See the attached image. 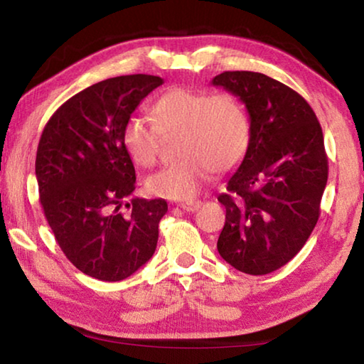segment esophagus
Wrapping results in <instances>:
<instances>
[{
  "label": "esophagus",
  "instance_id": "esophagus-1",
  "mask_svg": "<svg viewBox=\"0 0 364 364\" xmlns=\"http://www.w3.org/2000/svg\"><path fill=\"white\" fill-rule=\"evenodd\" d=\"M200 205H202L200 200H186V202H180V204H178V207L183 208L184 212H196Z\"/></svg>",
  "mask_w": 364,
  "mask_h": 364
}]
</instances>
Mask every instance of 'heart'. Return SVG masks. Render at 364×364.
<instances>
[{
    "instance_id": "heart-1",
    "label": "heart",
    "mask_w": 364,
    "mask_h": 364,
    "mask_svg": "<svg viewBox=\"0 0 364 364\" xmlns=\"http://www.w3.org/2000/svg\"><path fill=\"white\" fill-rule=\"evenodd\" d=\"M154 120L133 115L122 128V141L143 167L157 162L162 134L181 133V159L147 178L157 197L189 200L212 171L226 173L242 162L250 144V119L244 104L230 93L171 88L152 104Z\"/></svg>"
}]
</instances>
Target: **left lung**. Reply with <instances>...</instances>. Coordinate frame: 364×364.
I'll use <instances>...</instances> for the list:
<instances>
[{
  "instance_id": "obj_1",
  "label": "left lung",
  "mask_w": 364,
  "mask_h": 364,
  "mask_svg": "<svg viewBox=\"0 0 364 364\" xmlns=\"http://www.w3.org/2000/svg\"><path fill=\"white\" fill-rule=\"evenodd\" d=\"M249 112L250 144L218 196L226 221L217 249L247 274H268L299 254L319 218L328 183L321 125L297 91L258 72L212 80Z\"/></svg>"
}]
</instances>
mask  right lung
<instances>
[{"instance_id":"obj_1","label":"right lung","mask_w":364,"mask_h":364,"mask_svg":"<svg viewBox=\"0 0 364 364\" xmlns=\"http://www.w3.org/2000/svg\"><path fill=\"white\" fill-rule=\"evenodd\" d=\"M162 83L144 73L102 80L65 101L41 133L35 173L43 212L65 257L95 279H125L156 252L168 205L133 197L129 213L119 210L136 188L122 128Z\"/></svg>"}]
</instances>
